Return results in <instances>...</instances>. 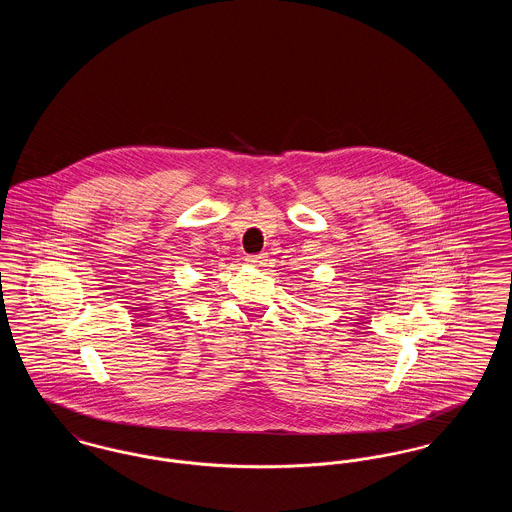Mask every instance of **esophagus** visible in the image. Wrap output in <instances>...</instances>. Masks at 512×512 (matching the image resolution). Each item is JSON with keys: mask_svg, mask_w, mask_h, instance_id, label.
<instances>
[{"mask_svg": "<svg viewBox=\"0 0 512 512\" xmlns=\"http://www.w3.org/2000/svg\"><path fill=\"white\" fill-rule=\"evenodd\" d=\"M247 263L255 265V267H263L267 263V253H255V255H249L247 257Z\"/></svg>", "mask_w": 512, "mask_h": 512, "instance_id": "34e87169", "label": "esophagus"}]
</instances>
